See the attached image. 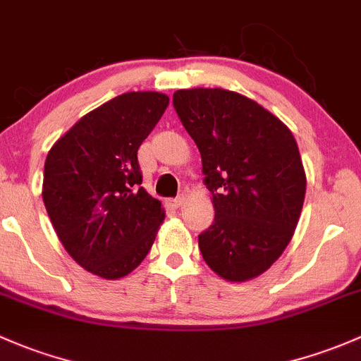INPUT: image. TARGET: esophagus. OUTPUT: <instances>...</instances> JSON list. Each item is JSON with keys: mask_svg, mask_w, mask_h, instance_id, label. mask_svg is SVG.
Instances as JSON below:
<instances>
[{"mask_svg": "<svg viewBox=\"0 0 361 361\" xmlns=\"http://www.w3.org/2000/svg\"><path fill=\"white\" fill-rule=\"evenodd\" d=\"M183 202H185V197L180 195V197H176V199H169L166 204H168L169 209H178V207L183 206Z\"/></svg>", "mask_w": 361, "mask_h": 361, "instance_id": "esophagus-1", "label": "esophagus"}]
</instances>
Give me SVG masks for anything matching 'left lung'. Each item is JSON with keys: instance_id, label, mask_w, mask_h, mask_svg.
<instances>
[{"instance_id": "8db88e82", "label": "left lung", "mask_w": 361, "mask_h": 361, "mask_svg": "<svg viewBox=\"0 0 361 361\" xmlns=\"http://www.w3.org/2000/svg\"><path fill=\"white\" fill-rule=\"evenodd\" d=\"M173 105L202 157L214 221L199 235L204 261L226 282H247L289 245L306 173L289 128L235 91L178 90Z\"/></svg>"}]
</instances>
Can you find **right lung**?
I'll use <instances>...</instances> for the list:
<instances>
[{
    "mask_svg": "<svg viewBox=\"0 0 361 361\" xmlns=\"http://www.w3.org/2000/svg\"><path fill=\"white\" fill-rule=\"evenodd\" d=\"M169 97L130 91L82 116L48 152L43 202L56 237L86 271L117 280L145 259L164 221L142 185L140 145Z\"/></svg>",
    "mask_w": 361,
    "mask_h": 361,
    "instance_id": "obj_1",
    "label": "right lung"
}]
</instances>
